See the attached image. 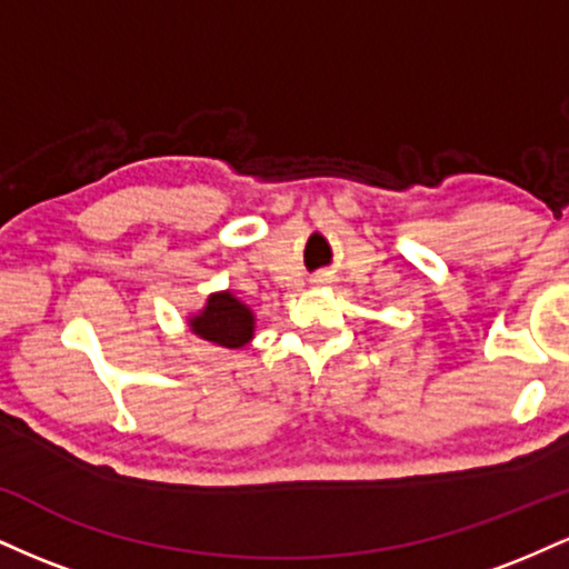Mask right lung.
I'll return each mask as SVG.
<instances>
[{"instance_id": "right-lung-1", "label": "right lung", "mask_w": 569, "mask_h": 569, "mask_svg": "<svg viewBox=\"0 0 569 569\" xmlns=\"http://www.w3.org/2000/svg\"><path fill=\"white\" fill-rule=\"evenodd\" d=\"M189 326L194 335L208 342H217L221 348H243L253 337V312L230 291L213 293L206 310L194 316Z\"/></svg>"}]
</instances>
